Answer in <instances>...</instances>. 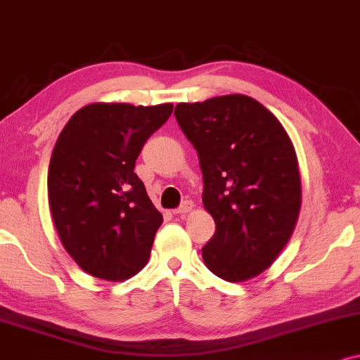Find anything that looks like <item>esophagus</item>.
<instances>
[{
  "instance_id": "esophagus-1",
  "label": "esophagus",
  "mask_w": 360,
  "mask_h": 360,
  "mask_svg": "<svg viewBox=\"0 0 360 360\" xmlns=\"http://www.w3.org/2000/svg\"><path fill=\"white\" fill-rule=\"evenodd\" d=\"M191 210H193V202L191 201H184L183 205L177 207V210L172 211V213H174V214H186V213H189Z\"/></svg>"
}]
</instances>
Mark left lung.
<instances>
[{
    "instance_id": "obj_1",
    "label": "left lung",
    "mask_w": 360,
    "mask_h": 360,
    "mask_svg": "<svg viewBox=\"0 0 360 360\" xmlns=\"http://www.w3.org/2000/svg\"><path fill=\"white\" fill-rule=\"evenodd\" d=\"M174 115L198 153L202 205L216 224L205 265L233 283L253 278L285 248L300 213L292 141L270 110L241 94L177 103Z\"/></svg>"
}]
</instances>
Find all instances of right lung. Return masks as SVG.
<instances>
[{"instance_id":"obj_1","label":"right lung","mask_w":360,"mask_h":360,"mask_svg":"<svg viewBox=\"0 0 360 360\" xmlns=\"http://www.w3.org/2000/svg\"><path fill=\"white\" fill-rule=\"evenodd\" d=\"M172 103H90L60 132L49 167V202L67 253L89 275L131 278L146 266L162 214L134 167Z\"/></svg>"}]
</instances>
